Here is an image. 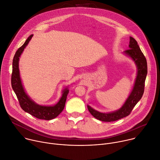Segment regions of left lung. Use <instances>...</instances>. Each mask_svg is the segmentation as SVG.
<instances>
[{
    "label": "left lung",
    "mask_w": 160,
    "mask_h": 160,
    "mask_svg": "<svg viewBox=\"0 0 160 160\" xmlns=\"http://www.w3.org/2000/svg\"><path fill=\"white\" fill-rule=\"evenodd\" d=\"M129 48L125 50L124 53L135 62L137 67V74L133 88L122 107L116 111L109 113H102L88 105V108L91 115L99 121L112 122L126 117L129 115L143 96L145 81L148 74L147 61L137 41L132 37L129 38Z\"/></svg>",
    "instance_id": "obj_1"
}]
</instances>
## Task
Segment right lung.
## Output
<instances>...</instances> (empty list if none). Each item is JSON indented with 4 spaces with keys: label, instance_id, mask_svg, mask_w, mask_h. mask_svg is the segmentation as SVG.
<instances>
[{
    "label": "right lung",
    "instance_id": "obj_1",
    "mask_svg": "<svg viewBox=\"0 0 160 160\" xmlns=\"http://www.w3.org/2000/svg\"><path fill=\"white\" fill-rule=\"evenodd\" d=\"M33 34L28 37L24 44L18 49L12 60V71L11 75L12 88L15 92L18 99L21 108L25 112L32 115L34 117L43 120H51L59 115L63 110L69 89L68 88L62 91V94L58 103L53 106H43L36 103L28 96L25 91L22 83L19 71V59L24 48L31 41Z\"/></svg>",
    "mask_w": 160,
    "mask_h": 160
}]
</instances>
